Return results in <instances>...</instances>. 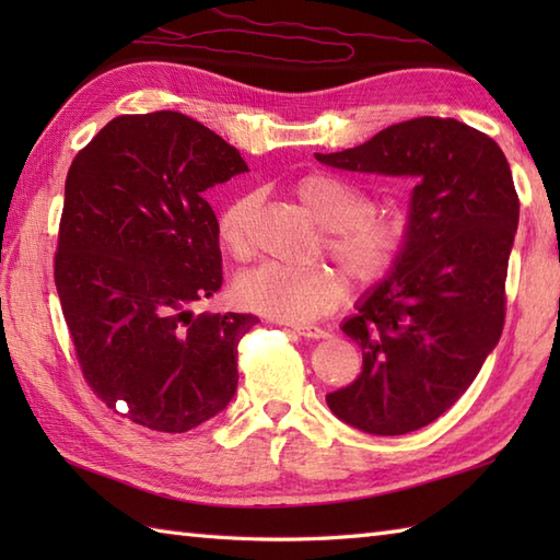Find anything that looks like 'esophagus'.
<instances>
[{"label": "esophagus", "instance_id": "obj_1", "mask_svg": "<svg viewBox=\"0 0 560 560\" xmlns=\"http://www.w3.org/2000/svg\"><path fill=\"white\" fill-rule=\"evenodd\" d=\"M287 325L295 331V335H301L305 339H325V337H329L327 329L315 327V325H301V323H287Z\"/></svg>", "mask_w": 560, "mask_h": 560}]
</instances>
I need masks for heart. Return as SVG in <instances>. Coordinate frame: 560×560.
Returning <instances> with one entry per match:
<instances>
[{
    "mask_svg": "<svg viewBox=\"0 0 560 560\" xmlns=\"http://www.w3.org/2000/svg\"><path fill=\"white\" fill-rule=\"evenodd\" d=\"M301 205L327 229L325 247L349 277L377 283L389 277L411 241V219L404 209H373V201L347 177L313 173L295 185ZM259 197L245 192L219 213V241L229 255L253 253V217ZM235 295L247 311L279 323H311L327 315L347 295V281L327 265L283 267L267 261L237 281Z\"/></svg>",
    "mask_w": 560,
    "mask_h": 560,
    "instance_id": "heart-1",
    "label": "heart"
}]
</instances>
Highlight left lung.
<instances>
[{
	"label": "left lung",
	"instance_id": "obj_1",
	"mask_svg": "<svg viewBox=\"0 0 560 560\" xmlns=\"http://www.w3.org/2000/svg\"><path fill=\"white\" fill-rule=\"evenodd\" d=\"M315 159L419 180L407 253L341 325L363 351V371L327 395L331 413L359 431H419L467 392L501 339L520 221L513 173L489 135L452 117H413Z\"/></svg>",
	"mask_w": 560,
	"mask_h": 560
}]
</instances>
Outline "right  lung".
I'll return each mask as SVG.
<instances>
[{"label":"right lung","mask_w":560,"mask_h":560,"mask_svg":"<svg viewBox=\"0 0 560 560\" xmlns=\"http://www.w3.org/2000/svg\"><path fill=\"white\" fill-rule=\"evenodd\" d=\"M247 171L183 113L120 115L71 161L55 287L89 387L151 431L185 433L229 407L255 315L189 305L221 289L207 189Z\"/></svg>","instance_id":"right-lung-1"}]
</instances>
